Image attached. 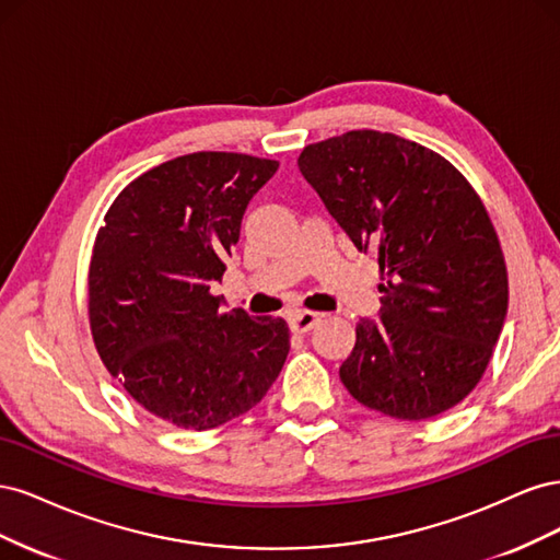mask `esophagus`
<instances>
[{"instance_id":"34e87169","label":"esophagus","mask_w":560,"mask_h":560,"mask_svg":"<svg viewBox=\"0 0 560 560\" xmlns=\"http://www.w3.org/2000/svg\"><path fill=\"white\" fill-rule=\"evenodd\" d=\"M319 313H313V311H296L290 315V329L294 334H306L311 331L317 322H319Z\"/></svg>"}]
</instances>
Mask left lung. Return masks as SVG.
Wrapping results in <instances>:
<instances>
[{
    "mask_svg": "<svg viewBox=\"0 0 560 560\" xmlns=\"http://www.w3.org/2000/svg\"><path fill=\"white\" fill-rule=\"evenodd\" d=\"M299 171L381 268V322H360L338 371L348 393L399 420L453 409L481 381L510 303L483 200L436 151L381 130L308 144Z\"/></svg>",
    "mask_w": 560,
    "mask_h": 560,
    "instance_id": "1",
    "label": "left lung"
}]
</instances>
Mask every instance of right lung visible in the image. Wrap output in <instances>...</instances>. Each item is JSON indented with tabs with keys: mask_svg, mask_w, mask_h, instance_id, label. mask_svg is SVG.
I'll return each mask as SVG.
<instances>
[{
	"mask_svg": "<svg viewBox=\"0 0 560 560\" xmlns=\"http://www.w3.org/2000/svg\"><path fill=\"white\" fill-rule=\"evenodd\" d=\"M278 165L233 151L165 161L114 198L95 235L89 322L100 360L175 428L202 432L247 413L290 352L284 319L222 311L210 290Z\"/></svg>",
	"mask_w": 560,
	"mask_h": 560,
	"instance_id": "1",
	"label": "right lung"
}]
</instances>
